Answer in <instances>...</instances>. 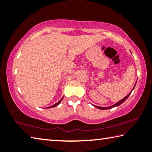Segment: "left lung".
<instances>
[{
    "mask_svg": "<svg viewBox=\"0 0 152 152\" xmlns=\"http://www.w3.org/2000/svg\"><path fill=\"white\" fill-rule=\"evenodd\" d=\"M136 83H137V81H136ZM136 83H135V86H134V87H133V89H132V91H131L130 92H129V94L128 95H127V96H126L125 97H124L123 98V99H121V101H119V102H117V103H115V104H114L113 105H112V106H109V107H98V106H94V105H93L94 107H95L96 108H97V109H101V110H106V109H111V108H113V107H118V106H119L120 104H121L123 102H124L126 99H127V98L129 97V95L131 94V93H132V92L133 91V90L135 88V85H136Z\"/></svg>",
    "mask_w": 152,
    "mask_h": 152,
    "instance_id": "8db88e82",
    "label": "left lung"
}]
</instances>
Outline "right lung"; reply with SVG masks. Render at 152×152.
<instances>
[{
    "instance_id": "right-lung-1",
    "label": "right lung",
    "mask_w": 152,
    "mask_h": 152,
    "mask_svg": "<svg viewBox=\"0 0 152 152\" xmlns=\"http://www.w3.org/2000/svg\"><path fill=\"white\" fill-rule=\"evenodd\" d=\"M63 97H64V96H63ZM63 97L61 98L60 101H58V102H57V103H56V104H54L51 105V106H50V107H48V109H50V108H53V107H56V106H58V104H60V102H61V101H62V99H63Z\"/></svg>"
}]
</instances>
